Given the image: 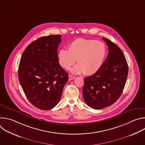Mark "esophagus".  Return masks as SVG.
I'll return each instance as SVG.
<instances>
[{
    "mask_svg": "<svg viewBox=\"0 0 145 145\" xmlns=\"http://www.w3.org/2000/svg\"><path fill=\"white\" fill-rule=\"evenodd\" d=\"M74 78H75V76H72V75H71V74L69 75V81H70V80H73V79H74Z\"/></svg>",
    "mask_w": 145,
    "mask_h": 145,
    "instance_id": "1",
    "label": "esophagus"
}]
</instances>
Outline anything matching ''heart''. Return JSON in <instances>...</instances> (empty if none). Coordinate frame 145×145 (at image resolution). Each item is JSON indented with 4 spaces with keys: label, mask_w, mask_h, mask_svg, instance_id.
<instances>
[{
    "label": "heart",
    "mask_w": 145,
    "mask_h": 145,
    "mask_svg": "<svg viewBox=\"0 0 145 145\" xmlns=\"http://www.w3.org/2000/svg\"><path fill=\"white\" fill-rule=\"evenodd\" d=\"M105 43L94 39L78 38L68 46V50L61 49L58 57L60 65L68 69L77 59V64L71 72L79 74L84 73L91 75L96 73L102 67L107 54Z\"/></svg>",
    "instance_id": "b5f03b06"
}]
</instances>
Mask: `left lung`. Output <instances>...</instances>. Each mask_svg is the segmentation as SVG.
Wrapping results in <instances>:
<instances>
[{
	"mask_svg": "<svg viewBox=\"0 0 145 145\" xmlns=\"http://www.w3.org/2000/svg\"><path fill=\"white\" fill-rule=\"evenodd\" d=\"M102 38L107 43L108 54L100 69L84 78L82 89L84 101L96 110L109 107L117 101L125 87L129 72L121 50L108 39Z\"/></svg>",
	"mask_w": 145,
	"mask_h": 145,
	"instance_id": "8db88e82",
	"label": "left lung"
}]
</instances>
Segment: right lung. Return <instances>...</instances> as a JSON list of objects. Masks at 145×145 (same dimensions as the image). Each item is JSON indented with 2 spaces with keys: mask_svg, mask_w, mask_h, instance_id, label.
I'll return each mask as SVG.
<instances>
[{
  "mask_svg": "<svg viewBox=\"0 0 145 145\" xmlns=\"http://www.w3.org/2000/svg\"><path fill=\"white\" fill-rule=\"evenodd\" d=\"M61 37L50 35L33 41L24 50L19 65V81L27 99L42 110L58 104L68 81V73L58 63Z\"/></svg>",
  "mask_w": 145,
  "mask_h": 145,
  "instance_id": "1",
  "label": "right lung"
}]
</instances>
